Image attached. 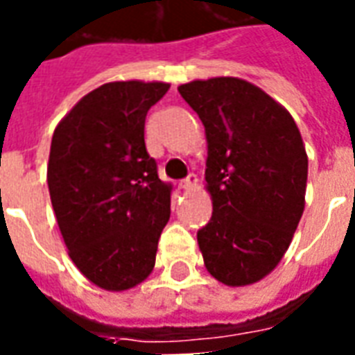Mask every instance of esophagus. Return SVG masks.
I'll list each match as a JSON object with an SVG mask.
<instances>
[{
  "mask_svg": "<svg viewBox=\"0 0 355 355\" xmlns=\"http://www.w3.org/2000/svg\"><path fill=\"white\" fill-rule=\"evenodd\" d=\"M198 186V175L196 173H190L184 180H180V188H184V190H192Z\"/></svg>",
  "mask_w": 355,
  "mask_h": 355,
  "instance_id": "esophagus-1",
  "label": "esophagus"
}]
</instances>
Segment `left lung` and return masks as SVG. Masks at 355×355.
Masks as SVG:
<instances>
[{
  "mask_svg": "<svg viewBox=\"0 0 355 355\" xmlns=\"http://www.w3.org/2000/svg\"><path fill=\"white\" fill-rule=\"evenodd\" d=\"M178 93L207 135L213 216L198 230L209 274L239 287L270 274L304 211L308 157L287 110L238 78L192 81Z\"/></svg>",
  "mask_w": 355,
  "mask_h": 355,
  "instance_id": "left-lung-1",
  "label": "left lung"
}]
</instances>
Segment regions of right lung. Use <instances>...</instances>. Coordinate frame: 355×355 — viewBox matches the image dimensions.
Segmentation results:
<instances>
[{"mask_svg":"<svg viewBox=\"0 0 355 355\" xmlns=\"http://www.w3.org/2000/svg\"><path fill=\"white\" fill-rule=\"evenodd\" d=\"M169 83L114 81L85 94L51 140L47 184L70 259L89 282L125 291L155 264L171 186L144 142L148 110Z\"/></svg>","mask_w":355,"mask_h":355,"instance_id":"obj_1","label":"right lung"}]
</instances>
